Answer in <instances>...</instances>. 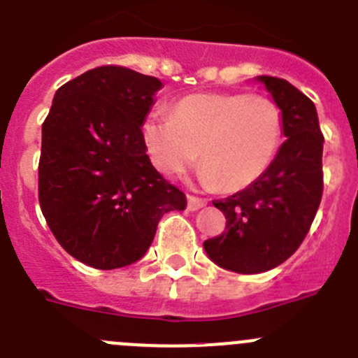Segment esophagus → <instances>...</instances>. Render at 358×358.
<instances>
[{"label":"esophagus","instance_id":"34e87169","mask_svg":"<svg viewBox=\"0 0 358 358\" xmlns=\"http://www.w3.org/2000/svg\"><path fill=\"white\" fill-rule=\"evenodd\" d=\"M205 205H206L205 199L196 198V196H187V208H189L190 212H196V210L203 208Z\"/></svg>","mask_w":358,"mask_h":358}]
</instances>
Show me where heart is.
Here are the masks:
<instances>
[{"instance_id": "heart-1", "label": "heart", "mask_w": 358, "mask_h": 358, "mask_svg": "<svg viewBox=\"0 0 358 358\" xmlns=\"http://www.w3.org/2000/svg\"><path fill=\"white\" fill-rule=\"evenodd\" d=\"M282 111L272 99L249 93H194L173 106L171 116L152 113L141 125L150 162L178 178L201 155V180L236 192L258 182L279 153Z\"/></svg>"}]
</instances>
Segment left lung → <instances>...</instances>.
Listing matches in <instances>:
<instances>
[{"label":"left lung","mask_w":358,"mask_h":358,"mask_svg":"<svg viewBox=\"0 0 358 358\" xmlns=\"http://www.w3.org/2000/svg\"><path fill=\"white\" fill-rule=\"evenodd\" d=\"M258 79L282 111L285 138L268 171L213 206L226 231L203 243L215 265L259 273L285 263L306 238L323 192V134L313 100L286 79Z\"/></svg>","instance_id":"1"}]
</instances>
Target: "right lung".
<instances>
[{"mask_svg":"<svg viewBox=\"0 0 358 358\" xmlns=\"http://www.w3.org/2000/svg\"><path fill=\"white\" fill-rule=\"evenodd\" d=\"M160 88L136 70L96 66L58 88L42 125L40 208L59 245L93 268L141 259L160 217L187 206L143 143Z\"/></svg>","mask_w":358,"mask_h":358,"instance_id":"add662e5","label":"right lung"}]
</instances>
